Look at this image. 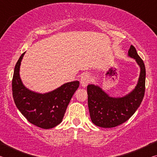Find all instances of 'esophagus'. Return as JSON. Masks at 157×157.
<instances>
[{
  "label": "esophagus",
  "instance_id": "obj_1",
  "mask_svg": "<svg viewBox=\"0 0 157 157\" xmlns=\"http://www.w3.org/2000/svg\"><path fill=\"white\" fill-rule=\"evenodd\" d=\"M90 81H91V78H90V76L87 73H84L81 76L80 84L83 87L86 86Z\"/></svg>",
  "mask_w": 157,
  "mask_h": 157
}]
</instances>
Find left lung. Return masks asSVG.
I'll use <instances>...</instances> for the list:
<instances>
[{
	"label": "left lung",
	"instance_id": "left-lung-1",
	"mask_svg": "<svg viewBox=\"0 0 157 157\" xmlns=\"http://www.w3.org/2000/svg\"><path fill=\"white\" fill-rule=\"evenodd\" d=\"M128 56L136 60L140 68L138 83L129 94L121 98H113L96 85L89 84L87 86L90 117L96 126L111 128L120 125L129 119L141 104L145 90V64L132 45Z\"/></svg>",
	"mask_w": 157,
	"mask_h": 157
}]
</instances>
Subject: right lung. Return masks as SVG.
<instances>
[{
  "mask_svg": "<svg viewBox=\"0 0 157 157\" xmlns=\"http://www.w3.org/2000/svg\"><path fill=\"white\" fill-rule=\"evenodd\" d=\"M24 54L23 53L18 59L13 75L12 95L15 105L30 123L43 129L52 128L62 123L79 82H67L44 94L32 91L23 85L19 75L21 62Z\"/></svg>",
  "mask_w": 157,
  "mask_h": 157,
  "instance_id": "obj_1",
  "label": "right lung"
}]
</instances>
